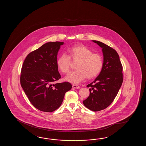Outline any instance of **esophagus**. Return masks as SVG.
<instances>
[{
    "mask_svg": "<svg viewBox=\"0 0 146 146\" xmlns=\"http://www.w3.org/2000/svg\"><path fill=\"white\" fill-rule=\"evenodd\" d=\"M72 87L75 89H79L80 88V87L78 85H76V84H73Z\"/></svg>",
    "mask_w": 146,
    "mask_h": 146,
    "instance_id": "esophagus-1",
    "label": "esophagus"
}]
</instances>
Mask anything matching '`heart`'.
Returning a JSON list of instances; mask_svg holds the SVG:
<instances>
[{
	"mask_svg": "<svg viewBox=\"0 0 146 146\" xmlns=\"http://www.w3.org/2000/svg\"><path fill=\"white\" fill-rule=\"evenodd\" d=\"M69 54H62L57 60V65L60 72L67 74L70 71L71 59L78 61L77 69L66 77L65 80L73 84H79L87 77L91 79L101 72L103 67V57L84 45L72 47L68 50Z\"/></svg>",
	"mask_w": 146,
	"mask_h": 146,
	"instance_id": "b5f03b06",
	"label": "heart"
}]
</instances>
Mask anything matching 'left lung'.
Masks as SVG:
<instances>
[{
  "instance_id": "1",
  "label": "left lung",
  "mask_w": 146,
  "mask_h": 146,
  "mask_svg": "<svg viewBox=\"0 0 146 146\" xmlns=\"http://www.w3.org/2000/svg\"><path fill=\"white\" fill-rule=\"evenodd\" d=\"M102 48L103 67L99 75L87 87L90 95L83 101L84 106L97 112L108 108L117 96L123 81V66L118 53L102 42L93 40Z\"/></svg>"
}]
</instances>
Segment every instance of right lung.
Segmentation results:
<instances>
[{
	"mask_svg": "<svg viewBox=\"0 0 146 146\" xmlns=\"http://www.w3.org/2000/svg\"><path fill=\"white\" fill-rule=\"evenodd\" d=\"M64 42H48L29 53L22 64L20 84L36 109L52 112L61 106L66 92L72 89L68 82L54 84L60 79L57 56Z\"/></svg>",
	"mask_w": 146,
	"mask_h": 146,
	"instance_id": "right-lung-1",
	"label": "right lung"
}]
</instances>
